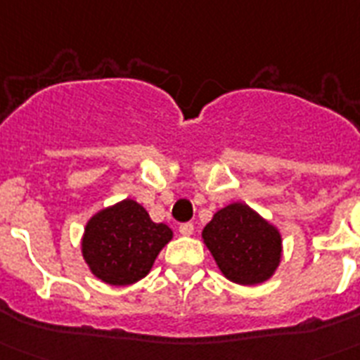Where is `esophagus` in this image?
<instances>
[{
    "label": "esophagus",
    "mask_w": 360,
    "mask_h": 360,
    "mask_svg": "<svg viewBox=\"0 0 360 360\" xmlns=\"http://www.w3.org/2000/svg\"><path fill=\"white\" fill-rule=\"evenodd\" d=\"M193 231H195V226H193L191 222H184V224H180V236L189 237L193 236Z\"/></svg>",
    "instance_id": "esophagus-1"
}]
</instances>
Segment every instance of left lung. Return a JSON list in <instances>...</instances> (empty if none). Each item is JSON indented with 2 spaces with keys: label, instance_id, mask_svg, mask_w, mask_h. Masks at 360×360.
<instances>
[{
  "label": "left lung",
  "instance_id": "left-lung-1",
  "mask_svg": "<svg viewBox=\"0 0 360 360\" xmlns=\"http://www.w3.org/2000/svg\"><path fill=\"white\" fill-rule=\"evenodd\" d=\"M202 240L222 276L246 287L270 280L283 255L280 230L245 202L215 212L202 230Z\"/></svg>",
  "mask_w": 360,
  "mask_h": 360
}]
</instances>
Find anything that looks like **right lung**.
I'll list each match as a JSON object with an SVG mask.
<instances>
[{
    "label": "right lung",
    "instance_id": "add662e5",
    "mask_svg": "<svg viewBox=\"0 0 360 360\" xmlns=\"http://www.w3.org/2000/svg\"><path fill=\"white\" fill-rule=\"evenodd\" d=\"M173 230L154 222L132 198L103 207L88 219L80 252L91 274L112 287H127L150 272Z\"/></svg>",
    "mask_w": 360,
    "mask_h": 360
}]
</instances>
